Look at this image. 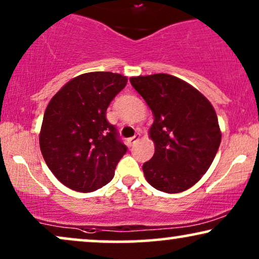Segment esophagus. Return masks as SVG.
Masks as SVG:
<instances>
[{"instance_id": "34e87169", "label": "esophagus", "mask_w": 259, "mask_h": 259, "mask_svg": "<svg viewBox=\"0 0 259 259\" xmlns=\"http://www.w3.org/2000/svg\"><path fill=\"white\" fill-rule=\"evenodd\" d=\"M140 137H141V135H140L139 133L135 134V136L130 137V139H126V145H127V146H133L134 143H136L137 141L140 140Z\"/></svg>"}]
</instances>
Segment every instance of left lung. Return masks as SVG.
I'll return each mask as SVG.
<instances>
[{
    "instance_id": "1",
    "label": "left lung",
    "mask_w": 259,
    "mask_h": 259,
    "mask_svg": "<svg viewBox=\"0 0 259 259\" xmlns=\"http://www.w3.org/2000/svg\"><path fill=\"white\" fill-rule=\"evenodd\" d=\"M152 110L153 158L143 163L147 182L166 194L194 186L210 167L221 143L211 103L194 86L168 74L130 77Z\"/></svg>"
}]
</instances>
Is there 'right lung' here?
<instances>
[{
	"mask_svg": "<svg viewBox=\"0 0 259 259\" xmlns=\"http://www.w3.org/2000/svg\"><path fill=\"white\" fill-rule=\"evenodd\" d=\"M126 82L122 74L84 73L48 104L39 145L48 167L67 188L92 192L112 181L126 147L106 120V110Z\"/></svg>",
	"mask_w": 259,
	"mask_h": 259,
	"instance_id": "1",
	"label": "right lung"
}]
</instances>
